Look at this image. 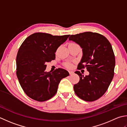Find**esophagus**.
Wrapping results in <instances>:
<instances>
[{
  "mask_svg": "<svg viewBox=\"0 0 127 127\" xmlns=\"http://www.w3.org/2000/svg\"><path fill=\"white\" fill-rule=\"evenodd\" d=\"M68 72H69V74H73V73H74V72H73V71H68Z\"/></svg>",
  "mask_w": 127,
  "mask_h": 127,
  "instance_id": "esophagus-1",
  "label": "esophagus"
}]
</instances>
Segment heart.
<instances>
[{
  "instance_id": "obj_1",
  "label": "heart",
  "mask_w": 127,
  "mask_h": 127,
  "mask_svg": "<svg viewBox=\"0 0 127 127\" xmlns=\"http://www.w3.org/2000/svg\"><path fill=\"white\" fill-rule=\"evenodd\" d=\"M70 44H74V43H70ZM65 65L67 67H68V68H70V67H71V64L69 63H66Z\"/></svg>"
}]
</instances>
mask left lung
I'll return each mask as SVG.
<instances>
[{
	"mask_svg": "<svg viewBox=\"0 0 127 127\" xmlns=\"http://www.w3.org/2000/svg\"><path fill=\"white\" fill-rule=\"evenodd\" d=\"M72 40L81 46L83 56L78 69L86 67L89 75L84 76L79 71V82L74 85L76 94L81 99L93 101L107 91L114 76L115 57L107 38L97 33L86 32L71 35Z\"/></svg>",
	"mask_w": 127,
	"mask_h": 127,
	"instance_id": "left-lung-1",
	"label": "left lung"
}]
</instances>
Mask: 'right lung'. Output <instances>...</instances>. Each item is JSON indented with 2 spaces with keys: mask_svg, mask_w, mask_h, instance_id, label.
<instances>
[{
  "mask_svg": "<svg viewBox=\"0 0 127 127\" xmlns=\"http://www.w3.org/2000/svg\"><path fill=\"white\" fill-rule=\"evenodd\" d=\"M69 36L35 33L21 45L16 56V75L22 89L31 99L41 102L51 99L61 80L69 76L63 68L45 71V64L55 60L56 50Z\"/></svg>",
  "mask_w": 127,
  "mask_h": 127,
  "instance_id": "1",
  "label": "right lung"
}]
</instances>
